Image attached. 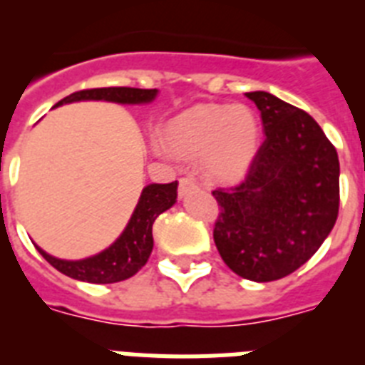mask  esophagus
<instances>
[{"label": "esophagus", "mask_w": 365, "mask_h": 365, "mask_svg": "<svg viewBox=\"0 0 365 365\" xmlns=\"http://www.w3.org/2000/svg\"><path fill=\"white\" fill-rule=\"evenodd\" d=\"M197 182H195V179L193 177H182L179 182V195L180 197H186L188 193H192L193 190H197Z\"/></svg>", "instance_id": "esophagus-1"}]
</instances>
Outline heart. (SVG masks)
<instances>
[{
    "label": "heart",
    "mask_w": 365,
    "mask_h": 365,
    "mask_svg": "<svg viewBox=\"0 0 365 365\" xmlns=\"http://www.w3.org/2000/svg\"><path fill=\"white\" fill-rule=\"evenodd\" d=\"M259 140V118L247 106H193L173 117L164 130L168 150L186 159L201 157L205 172L222 182L241 179L248 172Z\"/></svg>",
    "instance_id": "1"
}]
</instances>
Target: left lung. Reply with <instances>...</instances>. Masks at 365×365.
<instances>
[{"mask_svg":"<svg viewBox=\"0 0 365 365\" xmlns=\"http://www.w3.org/2000/svg\"><path fill=\"white\" fill-rule=\"evenodd\" d=\"M257 106L265 140L241 185L214 190L221 206L214 241L237 276L265 283L311 259L333 230L340 163L314 118L265 91Z\"/></svg>","mask_w":365,"mask_h":365,"instance_id":"1","label":"left lung"}]
</instances>
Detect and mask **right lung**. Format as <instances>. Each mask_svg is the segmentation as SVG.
I'll list each match as a JSON object with an SVG mask.
<instances>
[{
	"label": "right lung",
	"mask_w": 365,
	"mask_h": 365,
	"mask_svg": "<svg viewBox=\"0 0 365 365\" xmlns=\"http://www.w3.org/2000/svg\"><path fill=\"white\" fill-rule=\"evenodd\" d=\"M159 95V89H137V87H100V89H86V91L73 93L60 100L54 108L73 102H86V100H104L124 106L151 104ZM177 186L179 182L170 185H148L143 188L137 206L130 221L108 248L95 256L83 259H60L47 254L43 248L36 245L38 252L49 261L51 265L73 279L87 283H117L131 278L133 274L146 265L148 257L153 250V222L163 212L170 210L177 202Z\"/></svg>",
	"instance_id": "obj_1"
}]
</instances>
